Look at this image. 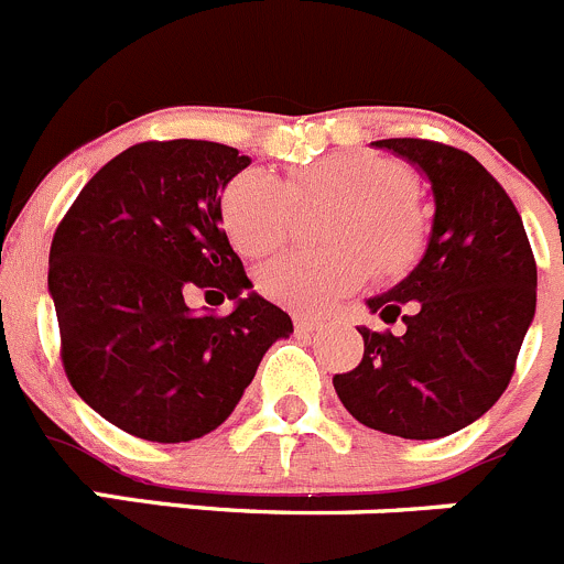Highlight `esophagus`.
<instances>
[{
    "mask_svg": "<svg viewBox=\"0 0 564 564\" xmlns=\"http://www.w3.org/2000/svg\"><path fill=\"white\" fill-rule=\"evenodd\" d=\"M323 328V323L319 319H312V317H294V330L297 334H314V330Z\"/></svg>",
    "mask_w": 564,
    "mask_h": 564,
    "instance_id": "34e87169",
    "label": "esophagus"
}]
</instances>
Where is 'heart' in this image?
Returning a JSON list of instances; mask_svg holds the SVG:
<instances>
[{"label": "heart", "instance_id": "heart-1", "mask_svg": "<svg viewBox=\"0 0 564 564\" xmlns=\"http://www.w3.org/2000/svg\"><path fill=\"white\" fill-rule=\"evenodd\" d=\"M336 199L325 219V250H294L258 272V289L292 312H328L370 278H398L425 247L429 219L414 197L409 166L372 152H330L300 163L286 183L264 170H247L225 186L223 225L245 256L258 258L289 239L297 203Z\"/></svg>", "mask_w": 564, "mask_h": 564}]
</instances>
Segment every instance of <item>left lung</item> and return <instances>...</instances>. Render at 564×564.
Masks as SVG:
<instances>
[{"mask_svg": "<svg viewBox=\"0 0 564 564\" xmlns=\"http://www.w3.org/2000/svg\"><path fill=\"white\" fill-rule=\"evenodd\" d=\"M376 147L417 163L434 192L425 256L392 292L367 300L406 334L359 328V367L334 376L345 409L367 429L436 440L481 417L503 394L534 319L536 261L501 183L465 150L429 139Z\"/></svg>", "mask_w": 564, "mask_h": 564, "instance_id": "1", "label": "left lung"}]
</instances>
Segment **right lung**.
<instances>
[{
  "label": "right lung",
  "instance_id": "obj_1",
  "mask_svg": "<svg viewBox=\"0 0 564 564\" xmlns=\"http://www.w3.org/2000/svg\"><path fill=\"white\" fill-rule=\"evenodd\" d=\"M245 166L217 141H141L105 163L55 230L63 370L139 440L188 442L223 425L272 341L292 334L286 312L245 294L252 283L219 228V194ZM192 293L237 308L197 315Z\"/></svg>",
  "mask_w": 564,
  "mask_h": 564
}]
</instances>
